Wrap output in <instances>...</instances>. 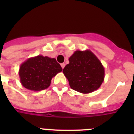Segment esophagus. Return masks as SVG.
Returning a JSON list of instances; mask_svg holds the SVG:
<instances>
[{"label":"esophagus","mask_w":134,"mask_h":134,"mask_svg":"<svg viewBox=\"0 0 134 134\" xmlns=\"http://www.w3.org/2000/svg\"><path fill=\"white\" fill-rule=\"evenodd\" d=\"M60 65H61V67H62V68H63V69H64V67H65V63H62Z\"/></svg>","instance_id":"obj_1"}]
</instances>
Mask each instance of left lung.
Here are the masks:
<instances>
[{"label": "left lung", "instance_id": "1", "mask_svg": "<svg viewBox=\"0 0 134 134\" xmlns=\"http://www.w3.org/2000/svg\"><path fill=\"white\" fill-rule=\"evenodd\" d=\"M69 61L63 72L71 89L88 94L99 88L104 80V67L91 51H76Z\"/></svg>", "mask_w": 134, "mask_h": 134}]
</instances>
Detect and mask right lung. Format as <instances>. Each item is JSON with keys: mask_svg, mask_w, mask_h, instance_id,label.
Instances as JSON below:
<instances>
[{"mask_svg": "<svg viewBox=\"0 0 134 134\" xmlns=\"http://www.w3.org/2000/svg\"><path fill=\"white\" fill-rule=\"evenodd\" d=\"M62 70L55 59L39 55L22 63L19 76L24 88L32 91H40L48 88L52 78Z\"/></svg>", "mask_w": 134, "mask_h": 134, "instance_id": "obj_1", "label": "right lung"}]
</instances>
